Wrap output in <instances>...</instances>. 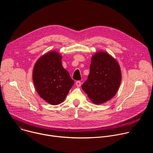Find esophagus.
I'll use <instances>...</instances> for the list:
<instances>
[{
	"label": "esophagus",
	"mask_w": 153,
	"mask_h": 153,
	"mask_svg": "<svg viewBox=\"0 0 153 153\" xmlns=\"http://www.w3.org/2000/svg\"><path fill=\"white\" fill-rule=\"evenodd\" d=\"M76 86H77V87H80V86H81V82H80V81H79V80L76 81Z\"/></svg>",
	"instance_id": "1"
}]
</instances>
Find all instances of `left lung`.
Wrapping results in <instances>:
<instances>
[{
    "label": "left lung",
    "instance_id": "obj_1",
    "mask_svg": "<svg viewBox=\"0 0 153 153\" xmlns=\"http://www.w3.org/2000/svg\"><path fill=\"white\" fill-rule=\"evenodd\" d=\"M121 80L122 73L117 61L108 53L99 51L91 57L90 74L82 88L93 103L99 105L116 95Z\"/></svg>",
    "mask_w": 153,
    "mask_h": 153
}]
</instances>
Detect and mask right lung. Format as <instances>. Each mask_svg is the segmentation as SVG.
Returning a JSON list of instances; mask_svg holds the SVG:
<instances>
[{"mask_svg":"<svg viewBox=\"0 0 153 153\" xmlns=\"http://www.w3.org/2000/svg\"><path fill=\"white\" fill-rule=\"evenodd\" d=\"M62 59L58 52L50 51L39 58L33 71L37 93L53 105L63 102L74 85L69 73L62 67Z\"/></svg>","mask_w":153,"mask_h":153,"instance_id":"right-lung-1","label":"right lung"}]
</instances>
